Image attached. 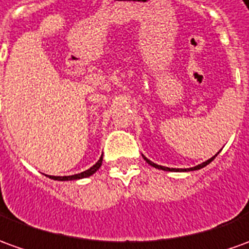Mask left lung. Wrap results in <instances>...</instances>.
<instances>
[{
	"label": "left lung",
	"instance_id": "8db88e82",
	"mask_svg": "<svg viewBox=\"0 0 249 249\" xmlns=\"http://www.w3.org/2000/svg\"><path fill=\"white\" fill-rule=\"evenodd\" d=\"M218 154V153H217ZM215 154V156H217ZM215 156H213L212 159H209L207 161H205V162H202V164H199V165H196V167H194V168H184V169H176V168H168V167H161V165H157V164H154V162H152L150 160H147L146 157H143L145 160H146L147 164H150L152 167L154 168H159V169H164V171H175V172H180V171H183V172H187V171H196V169H200V168H203V167H206L207 164H210L212 161L215 159Z\"/></svg>",
	"mask_w": 249,
	"mask_h": 249
}]
</instances>
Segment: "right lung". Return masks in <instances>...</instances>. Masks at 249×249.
I'll return each instance as SVG.
<instances>
[{
	"mask_svg": "<svg viewBox=\"0 0 249 249\" xmlns=\"http://www.w3.org/2000/svg\"><path fill=\"white\" fill-rule=\"evenodd\" d=\"M103 162V156L100 157V160L96 162L93 167H90L89 169H87V171H84V172H81V174H77V175H71V176H50L51 179L54 180H77V179H82V178H88V176H90V175H93L100 168V165H102Z\"/></svg>",
	"mask_w": 249,
	"mask_h": 249,
	"instance_id": "right-lung-1",
	"label": "right lung"
}]
</instances>
